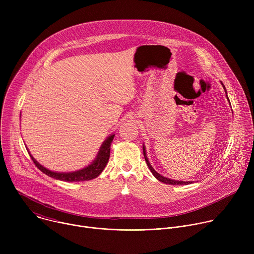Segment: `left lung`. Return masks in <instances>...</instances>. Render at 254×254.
Listing matches in <instances>:
<instances>
[{
    "label": "left lung",
    "instance_id": "obj_1",
    "mask_svg": "<svg viewBox=\"0 0 254 254\" xmlns=\"http://www.w3.org/2000/svg\"><path fill=\"white\" fill-rule=\"evenodd\" d=\"M221 84L223 85L224 90H225V93H226V96H227L226 88H225V86H224V84H223L222 82H221ZM227 98H228V96H227ZM228 100H229V99H228ZM142 152H143L144 160H146V163H147L149 169L151 170V172L153 173V175H154L159 181H161V182H163V183H165V184H169V185H188V184H191V183H192V182H190V181H186V182H185V181H175V180H172V179L163 177L162 175H160L159 173H157V172L154 170V168L152 167V165L150 164V162H149V160H148V157H147V155H146V149H144V146H142Z\"/></svg>",
    "mask_w": 254,
    "mask_h": 254
}]
</instances>
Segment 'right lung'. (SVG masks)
<instances>
[{
  "label": "right lung",
  "instance_id": "add662e5",
  "mask_svg": "<svg viewBox=\"0 0 254 254\" xmlns=\"http://www.w3.org/2000/svg\"><path fill=\"white\" fill-rule=\"evenodd\" d=\"M114 137H115V134H112L103 141L96 158L89 166H87L79 171H75V172H69V173L53 172V171L46 169L42 165H40L31 155H30V157L33 160L36 167H37L41 172H43L44 174H46L47 176H49L51 178H54L56 180L66 181V182H80V181H89V180H92V179L98 177L100 175V173L103 171V169L105 168V166L108 162V159H110L111 144L113 142Z\"/></svg>",
  "mask_w": 254,
  "mask_h": 254
}]
</instances>
